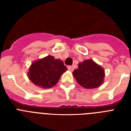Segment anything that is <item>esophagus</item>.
<instances>
[{
  "label": "esophagus",
  "mask_w": 131,
  "mask_h": 131,
  "mask_svg": "<svg viewBox=\"0 0 131 131\" xmlns=\"http://www.w3.org/2000/svg\"><path fill=\"white\" fill-rule=\"evenodd\" d=\"M67 68H68V69L70 71H73L74 70L73 66H68Z\"/></svg>",
  "instance_id": "obj_1"
}]
</instances>
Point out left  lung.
I'll return each instance as SVG.
<instances>
[{"label": "left lung", "mask_w": 131, "mask_h": 131, "mask_svg": "<svg viewBox=\"0 0 131 131\" xmlns=\"http://www.w3.org/2000/svg\"><path fill=\"white\" fill-rule=\"evenodd\" d=\"M73 75L80 86L87 89H93L103 83L105 71L93 60L89 59L79 63Z\"/></svg>", "instance_id": "left-lung-1"}]
</instances>
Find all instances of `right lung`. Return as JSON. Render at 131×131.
<instances>
[{"instance_id":"1","label":"right lung","mask_w":131,"mask_h":131,"mask_svg":"<svg viewBox=\"0 0 131 131\" xmlns=\"http://www.w3.org/2000/svg\"><path fill=\"white\" fill-rule=\"evenodd\" d=\"M67 70L63 62L47 56L32 62L28 77L35 85L43 88H49L57 84L61 75Z\"/></svg>"}]
</instances>
